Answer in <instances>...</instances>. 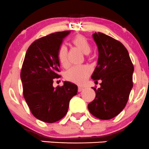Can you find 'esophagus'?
<instances>
[{"label":"esophagus","mask_w":149,"mask_h":149,"mask_svg":"<svg viewBox=\"0 0 149 149\" xmlns=\"http://www.w3.org/2000/svg\"><path fill=\"white\" fill-rule=\"evenodd\" d=\"M84 90V88H82V87H79V88H78V91L79 92H81V91H82Z\"/></svg>","instance_id":"obj_1"}]
</instances>
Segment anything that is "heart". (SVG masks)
I'll use <instances>...</instances> for the list:
<instances>
[{
	"mask_svg": "<svg viewBox=\"0 0 149 149\" xmlns=\"http://www.w3.org/2000/svg\"><path fill=\"white\" fill-rule=\"evenodd\" d=\"M72 43L85 55H88L91 52V46L84 36H76L72 40ZM58 58L61 65L65 68L68 67L69 63L68 49L65 45H61L60 47L58 52ZM91 73V70L86 66L72 67L65 72V79L73 84L82 85L86 81Z\"/></svg>",
	"mask_w": 149,
	"mask_h": 149,
	"instance_id": "heart-1",
	"label": "heart"
}]
</instances>
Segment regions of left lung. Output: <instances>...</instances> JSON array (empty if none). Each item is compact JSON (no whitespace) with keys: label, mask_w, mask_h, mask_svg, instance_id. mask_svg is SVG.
<instances>
[{"label":"left lung","mask_w":149,"mask_h":149,"mask_svg":"<svg viewBox=\"0 0 149 149\" xmlns=\"http://www.w3.org/2000/svg\"><path fill=\"white\" fill-rule=\"evenodd\" d=\"M99 51L98 63L91 79H101L100 88H94L96 97L88 104L89 112L100 120H109L125 107L133 88L134 70L125 47L101 32L93 34Z\"/></svg>","instance_id":"obj_1"}]
</instances>
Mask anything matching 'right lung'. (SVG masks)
<instances>
[{
	"instance_id": "add662e5",
	"label": "right lung",
	"mask_w": 149,
	"mask_h": 149,
	"mask_svg": "<svg viewBox=\"0 0 149 149\" xmlns=\"http://www.w3.org/2000/svg\"><path fill=\"white\" fill-rule=\"evenodd\" d=\"M70 31H58L35 40L29 47L21 71L23 95L37 119L48 123L62 119L69 102L77 94L78 86L64 81L54 88L53 79L60 78L58 52Z\"/></svg>"
}]
</instances>
